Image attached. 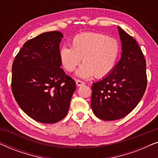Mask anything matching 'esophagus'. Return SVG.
<instances>
[{
  "label": "esophagus",
  "mask_w": 158,
  "mask_h": 158,
  "mask_svg": "<svg viewBox=\"0 0 158 158\" xmlns=\"http://www.w3.org/2000/svg\"><path fill=\"white\" fill-rule=\"evenodd\" d=\"M85 83H84L83 81H81V80H77L76 81V85L77 86H82V85H85Z\"/></svg>",
  "instance_id": "esophagus-1"
}]
</instances>
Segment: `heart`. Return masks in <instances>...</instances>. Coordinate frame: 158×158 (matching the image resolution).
<instances>
[{
    "label": "heart",
    "mask_w": 158,
    "mask_h": 158,
    "mask_svg": "<svg viewBox=\"0 0 158 158\" xmlns=\"http://www.w3.org/2000/svg\"><path fill=\"white\" fill-rule=\"evenodd\" d=\"M70 47L60 49V60L64 68L72 73L82 59L83 64L77 71V75L83 78L94 75L98 78L108 76L115 68L121 53L117 40L94 32L75 35Z\"/></svg>",
    "instance_id": "b5f03b06"
}]
</instances>
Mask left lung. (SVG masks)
<instances>
[{
    "mask_svg": "<svg viewBox=\"0 0 158 158\" xmlns=\"http://www.w3.org/2000/svg\"><path fill=\"white\" fill-rule=\"evenodd\" d=\"M122 58L114 70L92 85L91 106L95 115L104 121L122 118L137 106L147 87L146 60L132 36L118 27Z\"/></svg>",
    "mask_w": 158,
    "mask_h": 158,
    "instance_id": "1",
    "label": "left lung"
}]
</instances>
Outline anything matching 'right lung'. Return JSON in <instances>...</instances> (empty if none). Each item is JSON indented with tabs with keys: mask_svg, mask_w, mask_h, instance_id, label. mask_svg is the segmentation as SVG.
Wrapping results in <instances>:
<instances>
[{
	"mask_svg": "<svg viewBox=\"0 0 158 158\" xmlns=\"http://www.w3.org/2000/svg\"><path fill=\"white\" fill-rule=\"evenodd\" d=\"M62 37L61 32L54 31L28 40L13 62L14 98L28 116L43 124L65 117L76 89L74 80L60 68Z\"/></svg>",
	"mask_w": 158,
	"mask_h": 158,
	"instance_id": "add662e5",
	"label": "right lung"
}]
</instances>
